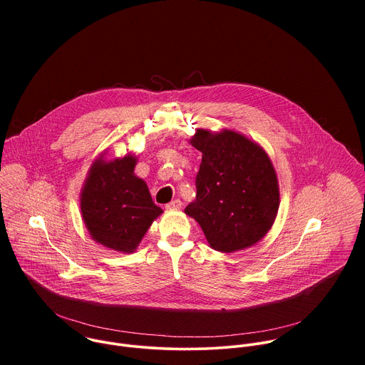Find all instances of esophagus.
<instances>
[{
    "instance_id": "34e87169",
    "label": "esophagus",
    "mask_w": 365,
    "mask_h": 365,
    "mask_svg": "<svg viewBox=\"0 0 365 365\" xmlns=\"http://www.w3.org/2000/svg\"><path fill=\"white\" fill-rule=\"evenodd\" d=\"M182 200H179V199H175V200H172L170 203H168L166 205V210L168 211H178V210H180L182 207Z\"/></svg>"
}]
</instances>
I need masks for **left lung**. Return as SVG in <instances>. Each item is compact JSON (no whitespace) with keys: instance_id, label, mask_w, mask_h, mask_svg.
<instances>
[{"instance_id":"left-lung-1","label":"left lung","mask_w":365,"mask_h":365,"mask_svg":"<svg viewBox=\"0 0 365 365\" xmlns=\"http://www.w3.org/2000/svg\"><path fill=\"white\" fill-rule=\"evenodd\" d=\"M189 143L202 153V163L196 199L185 214L200 225L215 251L234 252L262 241L280 205L277 173L267 151L231 128H197Z\"/></svg>"}]
</instances>
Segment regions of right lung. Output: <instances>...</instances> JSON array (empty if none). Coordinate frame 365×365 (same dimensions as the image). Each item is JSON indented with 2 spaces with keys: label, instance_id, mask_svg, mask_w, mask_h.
<instances>
[{
  "label": "right lung",
  "instance_id": "1",
  "mask_svg": "<svg viewBox=\"0 0 365 365\" xmlns=\"http://www.w3.org/2000/svg\"><path fill=\"white\" fill-rule=\"evenodd\" d=\"M92 162L81 190L82 221L93 241L110 250L134 252L163 210L154 205L147 183L134 173L137 155Z\"/></svg>",
  "mask_w": 365,
  "mask_h": 365
}]
</instances>
